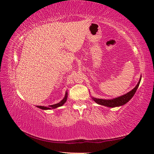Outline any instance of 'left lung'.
<instances>
[{
  "label": "left lung",
  "instance_id": "left-lung-1",
  "mask_svg": "<svg viewBox=\"0 0 154 154\" xmlns=\"http://www.w3.org/2000/svg\"><path fill=\"white\" fill-rule=\"evenodd\" d=\"M140 80H141V77L140 78L139 83H137V85L135 86V88L133 90H132L130 92L126 94H124L122 96H119V97H118V98L112 99V100H103V99H98V98H93V100H94L96 103L99 104V105L109 106V107H115V106H119L124 105L126 103L128 102V101L132 97H133V96L134 95L135 92H136L138 87H139Z\"/></svg>",
  "mask_w": 154,
  "mask_h": 154
}]
</instances>
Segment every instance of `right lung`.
<instances>
[{"instance_id": "add662e5", "label": "right lung", "mask_w": 154, "mask_h": 154, "mask_svg": "<svg viewBox=\"0 0 154 154\" xmlns=\"http://www.w3.org/2000/svg\"><path fill=\"white\" fill-rule=\"evenodd\" d=\"M66 99H67V93H66V95H65V97L63 98V100H61V102H60L59 103L55 104V105H49L48 106V107H47V106H37V107L40 108L41 109H43V110H45V109H55V108L58 107V106L63 105V104L66 101Z\"/></svg>"}]
</instances>
